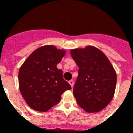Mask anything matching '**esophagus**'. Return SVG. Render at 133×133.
<instances>
[{
  "mask_svg": "<svg viewBox=\"0 0 133 133\" xmlns=\"http://www.w3.org/2000/svg\"><path fill=\"white\" fill-rule=\"evenodd\" d=\"M69 83L70 84V86H71V87H73L74 86V81H72V80H70V81H69Z\"/></svg>",
  "mask_w": 133,
  "mask_h": 133,
  "instance_id": "esophagus-1",
  "label": "esophagus"
}]
</instances>
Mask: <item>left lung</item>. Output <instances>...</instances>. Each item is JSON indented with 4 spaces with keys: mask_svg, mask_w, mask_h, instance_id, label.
<instances>
[{
    "mask_svg": "<svg viewBox=\"0 0 133 133\" xmlns=\"http://www.w3.org/2000/svg\"><path fill=\"white\" fill-rule=\"evenodd\" d=\"M70 55L78 66L74 97L86 112H99L115 95L117 73L113 66L104 52L93 46L71 49Z\"/></svg>",
    "mask_w": 133,
    "mask_h": 133,
    "instance_id": "obj_1",
    "label": "left lung"
}]
</instances>
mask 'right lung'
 I'll list each match as a JSON object with an SVG mask.
<instances>
[{
  "mask_svg": "<svg viewBox=\"0 0 133 133\" xmlns=\"http://www.w3.org/2000/svg\"><path fill=\"white\" fill-rule=\"evenodd\" d=\"M65 53V50L54 45L43 46L32 52L20 67V91L33 110L46 112L59 103L65 90L71 89L63 78V70L56 67Z\"/></svg>",
  "mask_w": 133,
  "mask_h": 133,
  "instance_id": "add662e5",
  "label": "right lung"
}]
</instances>
